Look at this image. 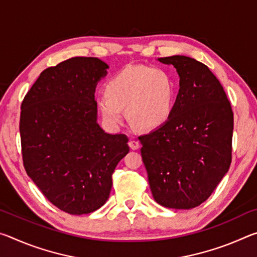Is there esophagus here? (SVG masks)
I'll use <instances>...</instances> for the list:
<instances>
[{
  "label": "esophagus",
  "instance_id": "34e87169",
  "mask_svg": "<svg viewBox=\"0 0 257 257\" xmlns=\"http://www.w3.org/2000/svg\"><path fill=\"white\" fill-rule=\"evenodd\" d=\"M139 146H141V145H139V142L134 141V139H132V141H129V147H130V149H132L133 151L138 150Z\"/></svg>",
  "mask_w": 257,
  "mask_h": 257
}]
</instances>
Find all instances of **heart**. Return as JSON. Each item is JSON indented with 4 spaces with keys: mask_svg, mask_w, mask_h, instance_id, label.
Here are the masks:
<instances>
[{
    "mask_svg": "<svg viewBox=\"0 0 257 257\" xmlns=\"http://www.w3.org/2000/svg\"><path fill=\"white\" fill-rule=\"evenodd\" d=\"M105 96L97 101V111L108 128L116 129L128 119L138 128L152 130L170 118L176 101V84L170 73L154 66H128L104 86Z\"/></svg>",
    "mask_w": 257,
    "mask_h": 257,
    "instance_id": "obj_1",
    "label": "heart"
}]
</instances>
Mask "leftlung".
<instances>
[{
  "label": "left lung",
  "instance_id": "1",
  "mask_svg": "<svg viewBox=\"0 0 257 257\" xmlns=\"http://www.w3.org/2000/svg\"><path fill=\"white\" fill-rule=\"evenodd\" d=\"M159 61L177 69L180 88L167 122L138 137L142 159L155 202L189 210L205 202L229 170L233 113L205 64L184 55Z\"/></svg>",
  "mask_w": 257,
  "mask_h": 257
}]
</instances>
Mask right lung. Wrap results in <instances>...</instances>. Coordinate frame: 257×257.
Returning <instances> with one entry per match:
<instances>
[{"label": "right lung", "instance_id": "1", "mask_svg": "<svg viewBox=\"0 0 257 257\" xmlns=\"http://www.w3.org/2000/svg\"><path fill=\"white\" fill-rule=\"evenodd\" d=\"M108 66L76 56L43 71L21 103L25 170L43 195L72 215L88 214L110 196L112 173L129 152L125 135L97 123L95 88Z\"/></svg>", "mask_w": 257, "mask_h": 257}]
</instances>
